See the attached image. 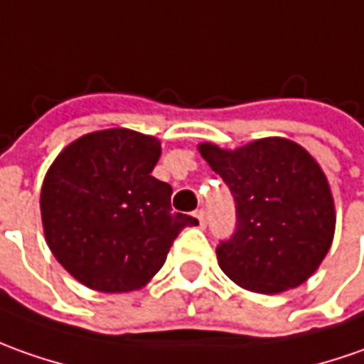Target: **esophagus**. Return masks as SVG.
<instances>
[{
    "label": "esophagus",
    "instance_id": "esophagus-1",
    "mask_svg": "<svg viewBox=\"0 0 364 364\" xmlns=\"http://www.w3.org/2000/svg\"><path fill=\"white\" fill-rule=\"evenodd\" d=\"M194 216L198 218V224H200V226H202V228H204V226H206V212H204V210H196V212H194Z\"/></svg>",
    "mask_w": 364,
    "mask_h": 364
}]
</instances>
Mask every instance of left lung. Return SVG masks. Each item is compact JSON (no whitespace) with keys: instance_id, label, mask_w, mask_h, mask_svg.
Segmentation results:
<instances>
[{"instance_id":"1","label":"left lung","mask_w":364,"mask_h":364,"mask_svg":"<svg viewBox=\"0 0 364 364\" xmlns=\"http://www.w3.org/2000/svg\"><path fill=\"white\" fill-rule=\"evenodd\" d=\"M198 150L236 204V230L216 248L224 274L260 294L296 289L323 262L335 236V202L321 166L287 138L238 150L200 144Z\"/></svg>"}]
</instances>
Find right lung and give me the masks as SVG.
I'll list each match as a JSON object with an SVG mask.
<instances>
[{
	"instance_id": "add662e5",
	"label": "right lung",
	"mask_w": 364,
	"mask_h": 364,
	"mask_svg": "<svg viewBox=\"0 0 364 364\" xmlns=\"http://www.w3.org/2000/svg\"><path fill=\"white\" fill-rule=\"evenodd\" d=\"M160 142L126 128L77 138L50 166L40 208L48 246L75 280L100 292L142 289L182 228L172 186L152 176Z\"/></svg>"
}]
</instances>
